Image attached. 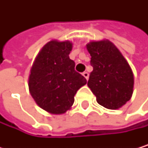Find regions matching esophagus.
<instances>
[{"mask_svg":"<svg viewBox=\"0 0 148 148\" xmlns=\"http://www.w3.org/2000/svg\"><path fill=\"white\" fill-rule=\"evenodd\" d=\"M82 75L84 76V78L86 79V80L89 79V73H88V72H83V73H82Z\"/></svg>","mask_w":148,"mask_h":148,"instance_id":"obj_1","label":"esophagus"}]
</instances>
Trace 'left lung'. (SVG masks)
<instances>
[{
    "mask_svg": "<svg viewBox=\"0 0 148 148\" xmlns=\"http://www.w3.org/2000/svg\"><path fill=\"white\" fill-rule=\"evenodd\" d=\"M86 48L93 67L88 87L99 105L112 110L120 108L133 93L134 76L129 63L109 40L91 41Z\"/></svg>",
    "mask_w": 148,
    "mask_h": 148,
    "instance_id": "8db88e82",
    "label": "left lung"
}]
</instances>
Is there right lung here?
<instances>
[{
    "label": "right lung",
    "mask_w": 148,
    "mask_h": 148,
    "mask_svg": "<svg viewBox=\"0 0 148 148\" xmlns=\"http://www.w3.org/2000/svg\"><path fill=\"white\" fill-rule=\"evenodd\" d=\"M72 48L70 41L52 40L40 50L31 67L29 92L35 103L49 114H62L69 110L77 90L87 83L69 58Z\"/></svg>",
    "instance_id": "1"
}]
</instances>
